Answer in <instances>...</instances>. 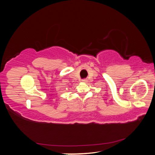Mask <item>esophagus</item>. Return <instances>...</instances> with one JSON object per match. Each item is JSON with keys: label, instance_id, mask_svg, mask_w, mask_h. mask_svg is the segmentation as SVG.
I'll return each mask as SVG.
<instances>
[{"label": "esophagus", "instance_id": "1", "mask_svg": "<svg viewBox=\"0 0 155 155\" xmlns=\"http://www.w3.org/2000/svg\"><path fill=\"white\" fill-rule=\"evenodd\" d=\"M81 81H82L83 82H84V83H85V82H86V81H87V80H85V79H84V80H82Z\"/></svg>", "mask_w": 155, "mask_h": 155}]
</instances>
